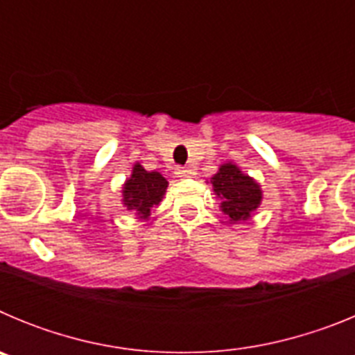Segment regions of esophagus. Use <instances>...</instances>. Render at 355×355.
<instances>
[{
  "mask_svg": "<svg viewBox=\"0 0 355 355\" xmlns=\"http://www.w3.org/2000/svg\"><path fill=\"white\" fill-rule=\"evenodd\" d=\"M174 174L178 175V178H190V175H192V171H190V168H184V167H175Z\"/></svg>",
  "mask_w": 355,
  "mask_h": 355,
  "instance_id": "esophagus-1",
  "label": "esophagus"
}]
</instances>
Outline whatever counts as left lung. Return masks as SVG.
<instances>
[{
    "label": "left lung",
    "instance_id": "left-lung-1",
    "mask_svg": "<svg viewBox=\"0 0 355 355\" xmlns=\"http://www.w3.org/2000/svg\"><path fill=\"white\" fill-rule=\"evenodd\" d=\"M211 184L216 196L222 199V211L231 222L247 220L261 205L259 184L233 163H224L211 178Z\"/></svg>",
    "mask_w": 355,
    "mask_h": 355
}]
</instances>
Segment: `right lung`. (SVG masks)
Segmentation results:
<instances>
[{
  "mask_svg": "<svg viewBox=\"0 0 355 355\" xmlns=\"http://www.w3.org/2000/svg\"><path fill=\"white\" fill-rule=\"evenodd\" d=\"M167 184V180L159 172H147L140 163H137L131 178L124 183L122 202L128 209L137 213L139 218H147L165 196Z\"/></svg>",
  "mask_w": 355,
  "mask_h": 355,
  "instance_id": "1",
  "label": "right lung"
}]
</instances>
